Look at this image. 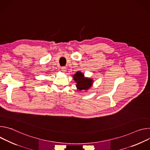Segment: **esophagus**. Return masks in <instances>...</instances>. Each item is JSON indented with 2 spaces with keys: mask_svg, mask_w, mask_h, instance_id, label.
Listing matches in <instances>:
<instances>
[{
  "mask_svg": "<svg viewBox=\"0 0 150 150\" xmlns=\"http://www.w3.org/2000/svg\"><path fill=\"white\" fill-rule=\"evenodd\" d=\"M67 69H66V67H62L61 68V71H62V72H65L66 71V70Z\"/></svg>",
  "mask_w": 150,
  "mask_h": 150,
  "instance_id": "esophagus-1",
  "label": "esophagus"
}]
</instances>
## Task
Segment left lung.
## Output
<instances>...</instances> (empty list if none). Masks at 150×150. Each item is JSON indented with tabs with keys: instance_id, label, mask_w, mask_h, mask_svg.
<instances>
[{
	"instance_id": "8db88e82",
	"label": "left lung",
	"mask_w": 150,
	"mask_h": 150,
	"mask_svg": "<svg viewBox=\"0 0 150 150\" xmlns=\"http://www.w3.org/2000/svg\"><path fill=\"white\" fill-rule=\"evenodd\" d=\"M74 80L77 83L76 86L78 89L85 90L88 89L92 84V80L91 79L85 78L83 74L80 71H77L73 76Z\"/></svg>"
}]
</instances>
